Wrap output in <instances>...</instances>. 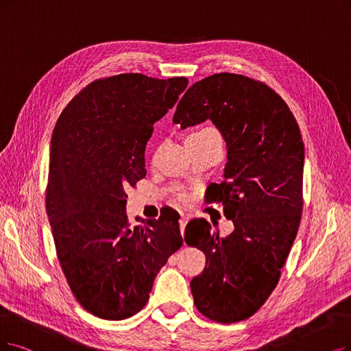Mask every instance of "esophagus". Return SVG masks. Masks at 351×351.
<instances>
[{"mask_svg":"<svg viewBox=\"0 0 351 351\" xmlns=\"http://www.w3.org/2000/svg\"><path fill=\"white\" fill-rule=\"evenodd\" d=\"M187 221H189V217L184 216V215H181V217H180V230H181V234L184 233V228H186Z\"/></svg>","mask_w":351,"mask_h":351,"instance_id":"34e87169","label":"esophagus"}]
</instances>
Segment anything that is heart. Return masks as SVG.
I'll list each match as a JSON object with an SVG mask.
<instances>
[{
  "mask_svg": "<svg viewBox=\"0 0 351 351\" xmlns=\"http://www.w3.org/2000/svg\"><path fill=\"white\" fill-rule=\"evenodd\" d=\"M186 197H184V195H181V200H184Z\"/></svg>",
  "mask_w": 351,
  "mask_h": 351,
  "instance_id": "b5f03b06",
  "label": "heart"
}]
</instances>
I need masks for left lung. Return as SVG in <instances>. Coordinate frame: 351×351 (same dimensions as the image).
<instances>
[{
	"mask_svg": "<svg viewBox=\"0 0 351 351\" xmlns=\"http://www.w3.org/2000/svg\"><path fill=\"white\" fill-rule=\"evenodd\" d=\"M210 119L228 148L223 181L210 203L224 204L234 230L220 237L206 219L184 241L206 255L190 287L197 310L230 324L254 315L275 289L302 213L304 143L288 105L262 82L216 73L195 82L177 105L181 130Z\"/></svg>",
	"mask_w": 351,
	"mask_h": 351,
	"instance_id": "obj_1",
	"label": "left lung"
}]
</instances>
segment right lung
Returning <instances> with one entry per match:
<instances>
[{"mask_svg":"<svg viewBox=\"0 0 351 351\" xmlns=\"http://www.w3.org/2000/svg\"><path fill=\"white\" fill-rule=\"evenodd\" d=\"M187 83L141 73L95 80L54 127L47 216L70 289L99 318L118 321L141 311L157 274L183 245L174 212L131 226L125 190L145 177L154 123Z\"/></svg>","mask_w":351,"mask_h":351,"instance_id":"add662e5","label":"right lung"}]
</instances>
